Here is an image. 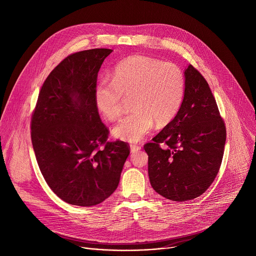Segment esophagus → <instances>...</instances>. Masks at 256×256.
<instances>
[{
	"mask_svg": "<svg viewBox=\"0 0 256 256\" xmlns=\"http://www.w3.org/2000/svg\"><path fill=\"white\" fill-rule=\"evenodd\" d=\"M138 150H140V146H138V144H130V151H132V153L138 152Z\"/></svg>",
	"mask_w": 256,
	"mask_h": 256,
	"instance_id": "34e87169",
	"label": "esophagus"
}]
</instances>
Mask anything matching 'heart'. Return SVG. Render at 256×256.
<instances>
[{
    "label": "heart",
    "instance_id": "obj_1",
    "mask_svg": "<svg viewBox=\"0 0 256 256\" xmlns=\"http://www.w3.org/2000/svg\"><path fill=\"white\" fill-rule=\"evenodd\" d=\"M112 81H100L94 90L99 110L108 120L120 118L124 99L132 98L134 112L114 128L116 138L136 142L147 136L156 122L164 126L177 116L184 102L186 77L177 64L134 54L120 62Z\"/></svg>",
    "mask_w": 256,
    "mask_h": 256
}]
</instances>
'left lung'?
Instances as JSON below:
<instances>
[{
    "instance_id": "left-lung-1",
    "label": "left lung",
    "mask_w": 256,
    "mask_h": 256,
    "mask_svg": "<svg viewBox=\"0 0 256 256\" xmlns=\"http://www.w3.org/2000/svg\"><path fill=\"white\" fill-rule=\"evenodd\" d=\"M184 75V98L177 116L144 144L152 188L174 202L194 200L210 186L226 142V126L206 80L192 64Z\"/></svg>"
}]
</instances>
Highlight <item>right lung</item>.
I'll return each mask as SVG.
<instances>
[{"label": "right lung", "instance_id": "add662e5", "mask_svg": "<svg viewBox=\"0 0 256 256\" xmlns=\"http://www.w3.org/2000/svg\"><path fill=\"white\" fill-rule=\"evenodd\" d=\"M109 48L64 58L44 81L32 112L33 150L50 190L64 202L96 206L116 190L130 144L107 140L94 99L98 72Z\"/></svg>", "mask_w": 256, "mask_h": 256}]
</instances>
